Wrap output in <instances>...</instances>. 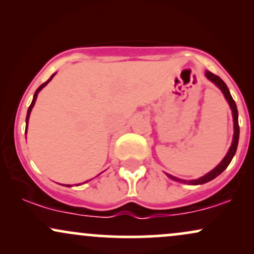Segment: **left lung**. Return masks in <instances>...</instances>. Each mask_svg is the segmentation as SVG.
I'll use <instances>...</instances> for the list:
<instances>
[{"mask_svg":"<svg viewBox=\"0 0 254 254\" xmlns=\"http://www.w3.org/2000/svg\"><path fill=\"white\" fill-rule=\"evenodd\" d=\"M205 76L209 78V80L211 81V82H214L216 86L222 90L224 98H226V100L228 101L230 109H232V115H233V122H234V135H233V142H232V145H230L228 153H227V155L223 157L222 161L218 164L216 167L214 168V170L209 172V173H206L205 176L198 178V179H194V180H183V179H178L176 177H172L171 174H167L168 177L171 178V179L173 180H177V182H180V183H188L190 184V185H200V184H205L208 182H210V180L215 179L217 176H220L222 172L226 170L227 167H228V165L230 164V161H232V159L234 157L235 153H237V148H238V143H239V133H240V127H239V122H238V109H237V104H235V101L233 100L232 95H230L229 93V89L228 87H227V84L223 82L222 78H220L217 76V75L212 74V72L205 71Z\"/></svg>","mask_w":254,"mask_h":254,"instance_id":"1","label":"left lung"}]
</instances>
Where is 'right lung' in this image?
Here are the masks:
<instances>
[{"mask_svg":"<svg viewBox=\"0 0 254 254\" xmlns=\"http://www.w3.org/2000/svg\"><path fill=\"white\" fill-rule=\"evenodd\" d=\"M55 76V74L52 75V76L49 78L48 81H46V82H44L42 86H39V88H38L37 90H36V93H34V97H33V100H32V103H31V105H30V107H28V111H27V117H26V130H27V124H28V119H30V115H31V111H32V109H33V106H34V104H36V100H37V97H38V93L40 92V90H42L44 87L46 86V84H48L49 82H50V81L52 80V77ZM87 183V182H86ZM78 185H80V184H78ZM64 186H68V188H70L71 185H64Z\"/></svg>","mask_w":254,"mask_h":254,"instance_id":"right-lung-1","label":"right lung"}]
</instances>
